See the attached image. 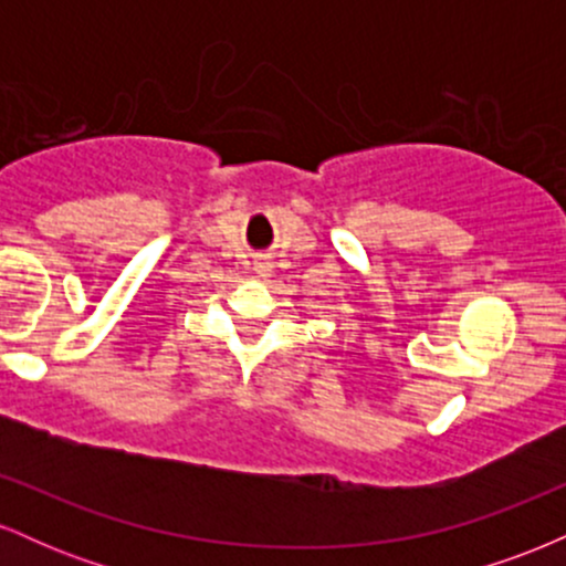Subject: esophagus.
<instances>
[{"instance_id":"obj_1","label":"esophagus","mask_w":566,"mask_h":566,"mask_svg":"<svg viewBox=\"0 0 566 566\" xmlns=\"http://www.w3.org/2000/svg\"><path fill=\"white\" fill-rule=\"evenodd\" d=\"M255 271H258V274H261V276H269V274H271V263H269V261H258V263H255Z\"/></svg>"}]
</instances>
